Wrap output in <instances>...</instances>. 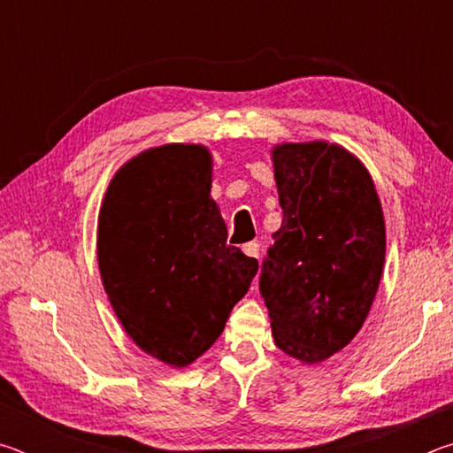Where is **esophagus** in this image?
I'll return each mask as SVG.
<instances>
[{"label": "esophagus", "instance_id": "34e87169", "mask_svg": "<svg viewBox=\"0 0 453 453\" xmlns=\"http://www.w3.org/2000/svg\"><path fill=\"white\" fill-rule=\"evenodd\" d=\"M242 251L248 257H259V243L257 242H248L242 245Z\"/></svg>", "mask_w": 453, "mask_h": 453}]
</instances>
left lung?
<instances>
[{
	"label": "left lung",
	"mask_w": 453,
	"mask_h": 453,
	"mask_svg": "<svg viewBox=\"0 0 453 453\" xmlns=\"http://www.w3.org/2000/svg\"><path fill=\"white\" fill-rule=\"evenodd\" d=\"M283 211L259 275L275 346L316 364L354 340L386 259L380 197L365 167L326 142L273 150Z\"/></svg>",
	"instance_id": "1"
}]
</instances>
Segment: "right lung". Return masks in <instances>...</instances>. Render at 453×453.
I'll use <instances>...</instances> for the list:
<instances>
[{
	"instance_id": "right-lung-1",
	"label": "right lung",
	"mask_w": 453,
	"mask_h": 453,
	"mask_svg": "<svg viewBox=\"0 0 453 453\" xmlns=\"http://www.w3.org/2000/svg\"><path fill=\"white\" fill-rule=\"evenodd\" d=\"M210 189V151L170 143L129 159L99 211L97 262L113 311L137 346L175 367L216 343L257 273L256 257L227 245Z\"/></svg>"
}]
</instances>
